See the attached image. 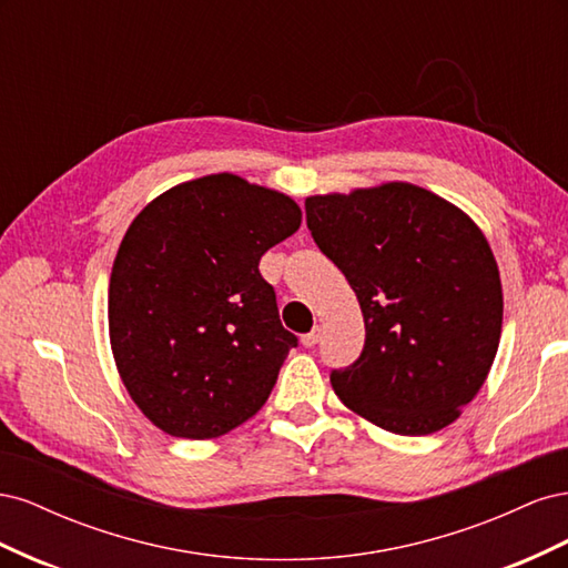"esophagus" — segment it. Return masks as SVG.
Returning <instances> with one entry per match:
<instances>
[{"instance_id": "1", "label": "esophagus", "mask_w": 568, "mask_h": 568, "mask_svg": "<svg viewBox=\"0 0 568 568\" xmlns=\"http://www.w3.org/2000/svg\"><path fill=\"white\" fill-rule=\"evenodd\" d=\"M317 341H320V326H313L311 332H307V334H303V336H301V343H303L305 348H313Z\"/></svg>"}]
</instances>
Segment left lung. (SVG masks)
Returning <instances> with one entry per match:
<instances>
[{
  "instance_id": "8db88e82",
  "label": "left lung",
  "mask_w": 568,
  "mask_h": 568,
  "mask_svg": "<svg viewBox=\"0 0 568 568\" xmlns=\"http://www.w3.org/2000/svg\"><path fill=\"white\" fill-rule=\"evenodd\" d=\"M305 217L365 317L363 353L329 376L341 403L400 436L453 424L500 346L503 284L484 232L409 182L307 196Z\"/></svg>"
}]
</instances>
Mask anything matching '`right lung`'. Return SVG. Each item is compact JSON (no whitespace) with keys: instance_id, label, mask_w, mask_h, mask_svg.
<instances>
[{"instance_id":"add662e5","label":"right lung","mask_w":568,"mask_h":568,"mask_svg":"<svg viewBox=\"0 0 568 568\" xmlns=\"http://www.w3.org/2000/svg\"><path fill=\"white\" fill-rule=\"evenodd\" d=\"M301 217L291 196L217 173L132 220L111 270L109 336L130 398L161 432L217 438L265 405L298 338L257 263Z\"/></svg>"}]
</instances>
